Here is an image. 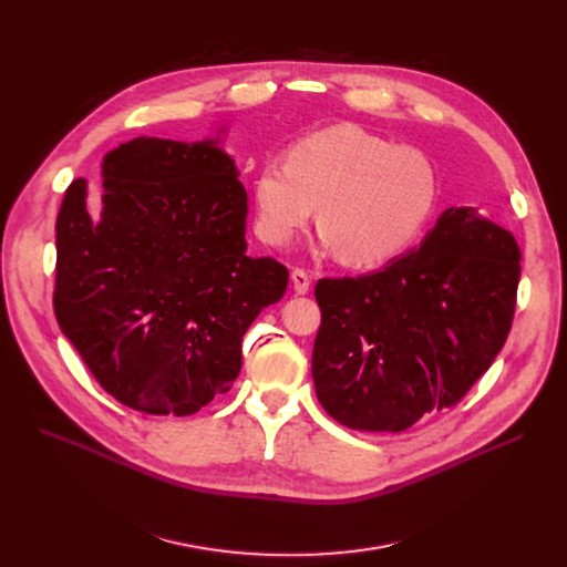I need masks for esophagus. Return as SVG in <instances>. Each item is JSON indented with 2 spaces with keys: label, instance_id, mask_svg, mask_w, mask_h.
<instances>
[{
  "label": "esophagus",
  "instance_id": "1",
  "mask_svg": "<svg viewBox=\"0 0 567 567\" xmlns=\"http://www.w3.org/2000/svg\"><path fill=\"white\" fill-rule=\"evenodd\" d=\"M291 282H293V291L296 293H307L311 287V278L305 269H293L291 271Z\"/></svg>",
  "mask_w": 567,
  "mask_h": 567
}]
</instances>
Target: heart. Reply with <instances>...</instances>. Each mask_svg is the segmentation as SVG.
Returning <instances> with one entry per match:
<instances>
[{
	"label": "heart",
	"mask_w": 567,
	"mask_h": 567,
	"mask_svg": "<svg viewBox=\"0 0 567 567\" xmlns=\"http://www.w3.org/2000/svg\"><path fill=\"white\" fill-rule=\"evenodd\" d=\"M440 175L429 154L357 125H334L296 141L287 166L267 164L254 179L256 233L287 247L318 206L320 247L350 267L399 258L431 221Z\"/></svg>",
	"instance_id": "1"
}]
</instances>
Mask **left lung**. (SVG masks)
Instances as JSON below:
<instances>
[{"instance_id":"8db88e82","label":"left lung","mask_w":567,"mask_h":567,"mask_svg":"<svg viewBox=\"0 0 567 567\" xmlns=\"http://www.w3.org/2000/svg\"><path fill=\"white\" fill-rule=\"evenodd\" d=\"M518 280L514 235L471 206L446 208L420 247L377 274L318 280L320 406L370 433L453 409L503 350Z\"/></svg>"}]
</instances>
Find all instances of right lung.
Returning a JSON list of instances; mask_svg holds the SVG:
<instances>
[{"label":"right lung","instance_id":"1","mask_svg":"<svg viewBox=\"0 0 567 567\" xmlns=\"http://www.w3.org/2000/svg\"><path fill=\"white\" fill-rule=\"evenodd\" d=\"M217 143H121L103 158L99 208L75 179L58 213L60 330L147 415H193L230 390L241 337L287 289L285 265L247 254L249 197Z\"/></svg>","mask_w":567,"mask_h":567}]
</instances>
